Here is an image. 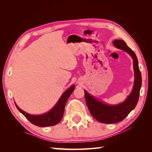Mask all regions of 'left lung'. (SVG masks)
<instances>
[{"label": "left lung", "mask_w": 152, "mask_h": 152, "mask_svg": "<svg viewBox=\"0 0 152 152\" xmlns=\"http://www.w3.org/2000/svg\"><path fill=\"white\" fill-rule=\"evenodd\" d=\"M113 44L116 48L129 54L133 59L135 80L132 92L127 96L125 102L116 105L105 104L96 99L86 91H84L86 102L91 115L99 122L105 124H113L121 122L128 115L132 110L134 109L138 102L141 87V73L136 54L122 40H115Z\"/></svg>", "instance_id": "8db88e82"}]
</instances>
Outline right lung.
<instances>
[{
    "instance_id": "obj_1",
    "label": "right lung",
    "mask_w": 152,
    "mask_h": 152,
    "mask_svg": "<svg viewBox=\"0 0 152 152\" xmlns=\"http://www.w3.org/2000/svg\"><path fill=\"white\" fill-rule=\"evenodd\" d=\"M75 89L73 85L68 89L59 98L57 103L49 112L42 115H30L23 111L15 103L18 110L34 125L39 127H48L56 125L62 119L66 103Z\"/></svg>"
}]
</instances>
